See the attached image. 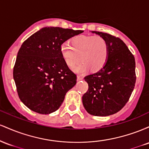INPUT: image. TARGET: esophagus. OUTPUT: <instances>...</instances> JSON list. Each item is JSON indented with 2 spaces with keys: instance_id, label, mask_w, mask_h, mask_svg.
<instances>
[{
  "instance_id": "1",
  "label": "esophagus",
  "mask_w": 149,
  "mask_h": 149,
  "mask_svg": "<svg viewBox=\"0 0 149 149\" xmlns=\"http://www.w3.org/2000/svg\"><path fill=\"white\" fill-rule=\"evenodd\" d=\"M83 78L82 76H77V80H83Z\"/></svg>"
}]
</instances>
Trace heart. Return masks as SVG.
<instances>
[{"instance_id":"1","label":"heart","mask_w":149,"mask_h":149,"mask_svg":"<svg viewBox=\"0 0 149 149\" xmlns=\"http://www.w3.org/2000/svg\"><path fill=\"white\" fill-rule=\"evenodd\" d=\"M70 46L62 45L61 55L65 64L73 68L80 61L82 63L75 69L77 73H83L90 69L97 72L103 69L109 56V45L106 39L100 36H76L69 41Z\"/></svg>"}]
</instances>
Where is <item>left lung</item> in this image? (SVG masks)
<instances>
[{
  "instance_id": "1",
  "label": "left lung",
  "mask_w": 149,
  "mask_h": 149,
  "mask_svg": "<svg viewBox=\"0 0 149 149\" xmlns=\"http://www.w3.org/2000/svg\"><path fill=\"white\" fill-rule=\"evenodd\" d=\"M106 39L109 56L98 72L85 76L88 90L83 95L85 110L96 116L113 115L125 107L136 83L135 59L125 43L111 34L92 31Z\"/></svg>"
}]
</instances>
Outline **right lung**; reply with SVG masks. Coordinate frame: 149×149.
Returning a JSON list of instances; mask_svg holds the SVG:
<instances>
[{
	"label": "right lung",
	"instance_id": "obj_1",
	"mask_svg": "<svg viewBox=\"0 0 149 149\" xmlns=\"http://www.w3.org/2000/svg\"><path fill=\"white\" fill-rule=\"evenodd\" d=\"M83 31L45 27L22 43L13 69L20 100L33 111H57L65 95L76 85L77 76L65 64L61 45Z\"/></svg>",
	"mask_w": 149,
	"mask_h": 149
}]
</instances>
